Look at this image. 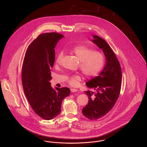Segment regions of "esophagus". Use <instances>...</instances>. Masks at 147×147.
<instances>
[{"label": "esophagus", "instance_id": "1", "mask_svg": "<svg viewBox=\"0 0 147 147\" xmlns=\"http://www.w3.org/2000/svg\"><path fill=\"white\" fill-rule=\"evenodd\" d=\"M77 91H78V90L76 89H74V88H71L70 89V91L71 92H76Z\"/></svg>", "mask_w": 147, "mask_h": 147}]
</instances>
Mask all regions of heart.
Segmentation results:
<instances>
[{
  "mask_svg": "<svg viewBox=\"0 0 147 147\" xmlns=\"http://www.w3.org/2000/svg\"><path fill=\"white\" fill-rule=\"evenodd\" d=\"M72 52L80 61L79 67L82 73L86 77H95L102 68L105 57L104 55L98 51H94L84 45L77 46L73 48ZM64 53L60 51L56 59V65H60L63 59ZM81 80V77L79 74H74L68 77V83L73 86H76Z\"/></svg>",
  "mask_w": 147,
  "mask_h": 147,
  "instance_id": "obj_1",
  "label": "heart"
}]
</instances>
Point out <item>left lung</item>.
I'll return each instance as SVG.
<instances>
[{
    "instance_id": "left-lung-1",
    "label": "left lung",
    "mask_w": 147,
    "mask_h": 147,
    "mask_svg": "<svg viewBox=\"0 0 147 147\" xmlns=\"http://www.w3.org/2000/svg\"><path fill=\"white\" fill-rule=\"evenodd\" d=\"M92 41L102 49L106 58L103 70L97 77L86 83L94 91H84L88 96V105L82 110L84 116L96 120L104 116L118 99L122 82V70L119 61L108 43L97 35L92 36Z\"/></svg>"
}]
</instances>
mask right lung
Returning <instances> with one entry per match:
<instances>
[{
  "instance_id": "obj_1",
  "label": "right lung",
  "mask_w": 147,
  "mask_h": 147,
  "mask_svg": "<svg viewBox=\"0 0 147 147\" xmlns=\"http://www.w3.org/2000/svg\"><path fill=\"white\" fill-rule=\"evenodd\" d=\"M63 37L56 32L39 35L29 45L22 64L21 79L25 95L34 111L46 120L59 114L63 99L70 93L66 87L54 90L49 82L55 61V48Z\"/></svg>"
}]
</instances>
